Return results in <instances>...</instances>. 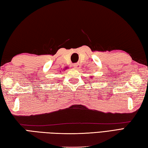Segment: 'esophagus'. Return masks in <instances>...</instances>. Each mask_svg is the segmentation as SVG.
I'll list each match as a JSON object with an SVG mask.
<instances>
[{
	"label": "esophagus",
	"instance_id": "1",
	"mask_svg": "<svg viewBox=\"0 0 148 148\" xmlns=\"http://www.w3.org/2000/svg\"><path fill=\"white\" fill-rule=\"evenodd\" d=\"M73 66H74V69H79L81 68V65H80L79 63H74L73 65Z\"/></svg>",
	"mask_w": 148,
	"mask_h": 148
}]
</instances>
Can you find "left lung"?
Listing matches in <instances>:
<instances>
[{
  "label": "left lung",
  "mask_w": 148,
  "mask_h": 148,
  "mask_svg": "<svg viewBox=\"0 0 148 148\" xmlns=\"http://www.w3.org/2000/svg\"><path fill=\"white\" fill-rule=\"evenodd\" d=\"M91 77H92V76H91Z\"/></svg>",
  "instance_id": "left-lung-1"
}]
</instances>
